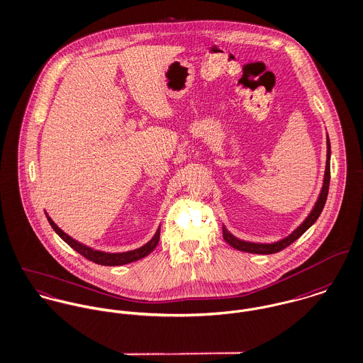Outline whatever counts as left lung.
<instances>
[{"instance_id": "obj_1", "label": "left lung", "mask_w": 363, "mask_h": 363, "mask_svg": "<svg viewBox=\"0 0 363 363\" xmlns=\"http://www.w3.org/2000/svg\"><path fill=\"white\" fill-rule=\"evenodd\" d=\"M330 140L328 135V160H326V170H325V179H323V187L320 190V194L318 197V201L315 202V206L312 208L311 213L305 218V220L298 226L296 230L293 231L291 234H289L287 237L276 241V242H269V244H262V242H251V241H244L240 240L237 237H234L231 233L228 231V229L223 226V238L225 241L231 245L233 248L238 250V251H244V252H251V254H262V255H269V254H276L281 250H284L286 247H289L290 244H293L296 240H298L305 231L308 230L320 216L326 199H328V194H329V184H330Z\"/></svg>"}]
</instances>
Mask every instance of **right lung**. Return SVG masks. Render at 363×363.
I'll list each match as a JSON object with an SVG mask.
<instances>
[{
    "mask_svg": "<svg viewBox=\"0 0 363 363\" xmlns=\"http://www.w3.org/2000/svg\"><path fill=\"white\" fill-rule=\"evenodd\" d=\"M47 219H48L51 228L55 230V233L65 241L67 245H70L76 252H79L80 255H83L89 261H93L96 264H104V266H121V264H130V262L138 261V259L147 257L148 254H151L155 250V247L160 242V235H161V226H160L158 230L155 233V235L147 244H144L143 247H140L137 250H133V251H128V252L111 254V252H102L99 250H94L91 247H87V245L76 241L74 238L67 235L65 231L61 230L48 215H47Z\"/></svg>",
    "mask_w": 363,
    "mask_h": 363,
    "instance_id": "1",
    "label": "right lung"
}]
</instances>
